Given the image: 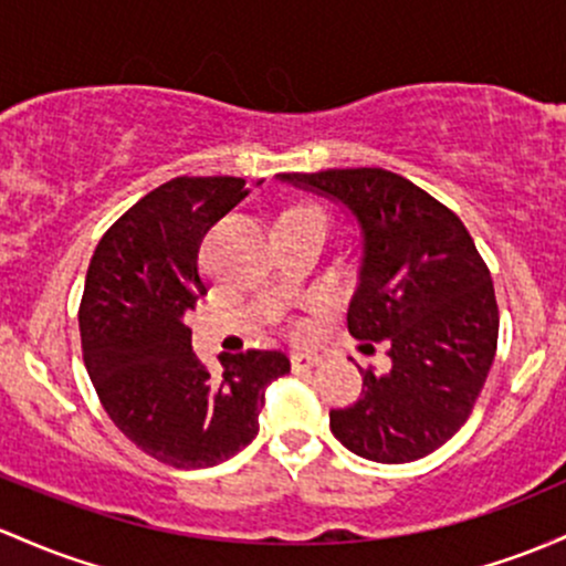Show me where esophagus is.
Returning a JSON list of instances; mask_svg holds the SVG:
<instances>
[{
  "label": "esophagus",
  "instance_id": "esophagus-1",
  "mask_svg": "<svg viewBox=\"0 0 566 566\" xmlns=\"http://www.w3.org/2000/svg\"><path fill=\"white\" fill-rule=\"evenodd\" d=\"M319 363H322L319 354H308V352L290 354V365H293V370H308V368H314V365H319Z\"/></svg>",
  "mask_w": 566,
  "mask_h": 566
}]
</instances>
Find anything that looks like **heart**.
<instances>
[{"mask_svg":"<svg viewBox=\"0 0 566 566\" xmlns=\"http://www.w3.org/2000/svg\"><path fill=\"white\" fill-rule=\"evenodd\" d=\"M276 220H322V222H327V212L312 201H301V203H293V207L282 209V214H279Z\"/></svg>","mask_w":566,"mask_h":566,"instance_id":"heart-1","label":"heart"}]
</instances>
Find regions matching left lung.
<instances>
[{"mask_svg":"<svg viewBox=\"0 0 566 566\" xmlns=\"http://www.w3.org/2000/svg\"><path fill=\"white\" fill-rule=\"evenodd\" d=\"M338 198L363 228L349 333L363 352L381 346L387 374L359 370L363 395L333 408L331 430L374 462L432 454L473 413L500 335L489 265L446 203L387 169L282 174Z\"/></svg>","mask_w":566,"mask_h":566,"instance_id":"1","label":"left lung"}]
</instances>
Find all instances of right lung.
<instances>
[{
  "label": "right lung",
  "instance_id": "obj_1",
  "mask_svg": "<svg viewBox=\"0 0 566 566\" xmlns=\"http://www.w3.org/2000/svg\"><path fill=\"white\" fill-rule=\"evenodd\" d=\"M247 196L241 177L164 182L102 235L85 276L77 316L93 389L136 449L179 470L250 446L265 387L290 374L282 352L226 354L212 374L190 349L185 314L207 295L198 247Z\"/></svg>",
  "mask_w": 566,
  "mask_h": 566
}]
</instances>
